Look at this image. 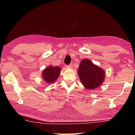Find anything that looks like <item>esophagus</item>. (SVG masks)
<instances>
[{
    "label": "esophagus",
    "instance_id": "34e87169",
    "mask_svg": "<svg viewBox=\"0 0 135 135\" xmlns=\"http://www.w3.org/2000/svg\"><path fill=\"white\" fill-rule=\"evenodd\" d=\"M65 67H66V68H73V64L67 65H66Z\"/></svg>",
    "mask_w": 135,
    "mask_h": 135
}]
</instances>
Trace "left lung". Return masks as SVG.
Returning a JSON list of instances; mask_svg holds the SVG:
<instances>
[{"label": "left lung", "mask_w": 135, "mask_h": 135, "mask_svg": "<svg viewBox=\"0 0 135 135\" xmlns=\"http://www.w3.org/2000/svg\"><path fill=\"white\" fill-rule=\"evenodd\" d=\"M78 74L82 84L90 90L99 87L105 79L104 71L89 59H84L80 62Z\"/></svg>", "instance_id": "left-lung-1"}]
</instances>
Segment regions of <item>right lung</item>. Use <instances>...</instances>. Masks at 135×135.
Instances as JSON below:
<instances>
[{
	"label": "right lung",
	"instance_id": "obj_1",
	"mask_svg": "<svg viewBox=\"0 0 135 135\" xmlns=\"http://www.w3.org/2000/svg\"><path fill=\"white\" fill-rule=\"evenodd\" d=\"M61 68L59 67L49 66L42 72V78L48 84H52L59 78Z\"/></svg>",
	"mask_w": 135,
	"mask_h": 135
}]
</instances>
